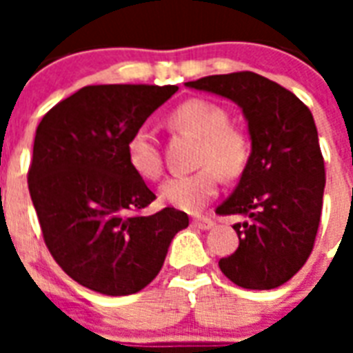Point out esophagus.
Listing matches in <instances>:
<instances>
[{"mask_svg": "<svg viewBox=\"0 0 353 353\" xmlns=\"http://www.w3.org/2000/svg\"><path fill=\"white\" fill-rule=\"evenodd\" d=\"M192 225L196 227V229H201V231H209V229L214 227V221L210 220V218H207V216H196L192 220Z\"/></svg>", "mask_w": 353, "mask_h": 353, "instance_id": "34e87169", "label": "esophagus"}]
</instances>
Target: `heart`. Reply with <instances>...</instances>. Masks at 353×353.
Segmentation results:
<instances>
[{"label": "heart", "instance_id": "obj_1", "mask_svg": "<svg viewBox=\"0 0 353 353\" xmlns=\"http://www.w3.org/2000/svg\"><path fill=\"white\" fill-rule=\"evenodd\" d=\"M168 124L177 132L199 139L196 165L203 166L188 176L168 177L159 188L166 205L185 212H198L218 194L220 172L223 177H236L249 157L245 135L229 126V115L221 106L207 101H188L168 115ZM126 157L132 170L146 181L161 176V155L154 133L139 128L128 139Z\"/></svg>", "mask_w": 353, "mask_h": 353}]
</instances>
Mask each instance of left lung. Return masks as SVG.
Returning <instances> with one entry per match:
<instances>
[{
  "mask_svg": "<svg viewBox=\"0 0 353 353\" xmlns=\"http://www.w3.org/2000/svg\"><path fill=\"white\" fill-rule=\"evenodd\" d=\"M187 88L240 108L251 154L234 192L216 209L240 214V245L221 258L227 279L245 290H274L306 263L315 243L324 194V159L312 112L291 91L251 71L212 74Z\"/></svg>",
  "mask_w": 353,
  "mask_h": 353,
  "instance_id": "8db88e82",
  "label": "left lung"
}]
</instances>
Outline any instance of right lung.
Masks as SVG:
<instances>
[{"instance_id": "add662e5", "label": "right lung", "mask_w": 353, "mask_h": 353, "mask_svg": "<svg viewBox=\"0 0 353 353\" xmlns=\"http://www.w3.org/2000/svg\"><path fill=\"white\" fill-rule=\"evenodd\" d=\"M177 85H85L36 128L29 192L43 240L65 273L88 290L133 295L165 263L188 216L166 209L133 214L155 194L132 170L128 139Z\"/></svg>"}]
</instances>
